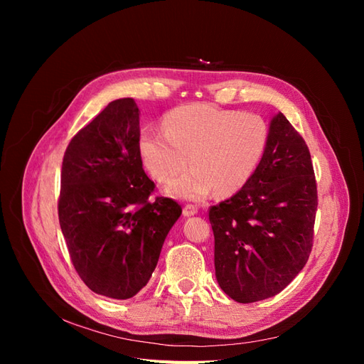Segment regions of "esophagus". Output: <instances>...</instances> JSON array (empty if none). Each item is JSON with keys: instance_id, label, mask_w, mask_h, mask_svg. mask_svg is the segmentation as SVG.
<instances>
[{"instance_id": "34e87169", "label": "esophagus", "mask_w": 364, "mask_h": 364, "mask_svg": "<svg viewBox=\"0 0 364 364\" xmlns=\"http://www.w3.org/2000/svg\"><path fill=\"white\" fill-rule=\"evenodd\" d=\"M197 211H199V209H197L196 205H185V208H183V215H185V217H191V215H196Z\"/></svg>"}]
</instances>
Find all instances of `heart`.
Masks as SVG:
<instances>
[{
    "mask_svg": "<svg viewBox=\"0 0 364 364\" xmlns=\"http://www.w3.org/2000/svg\"><path fill=\"white\" fill-rule=\"evenodd\" d=\"M164 132L142 130L139 156L151 178L173 182L168 191L199 200L215 188L220 196L240 191L255 174L269 144V126L261 115L209 105H185L162 119Z\"/></svg>",
    "mask_w": 364,
    "mask_h": 364,
    "instance_id": "obj_1",
    "label": "heart"
}]
</instances>
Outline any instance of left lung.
Segmentation results:
<instances>
[{
  "mask_svg": "<svg viewBox=\"0 0 364 364\" xmlns=\"http://www.w3.org/2000/svg\"><path fill=\"white\" fill-rule=\"evenodd\" d=\"M317 186L310 150L281 112L252 179L209 208L217 282L240 304L264 301L297 277L313 247Z\"/></svg>",
  "mask_w": 364,
  "mask_h": 364,
  "instance_id": "8db88e82",
  "label": "left lung"
}]
</instances>
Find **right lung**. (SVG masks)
<instances>
[{"label": "right lung", "mask_w": 364, "mask_h": 364, "mask_svg": "<svg viewBox=\"0 0 364 364\" xmlns=\"http://www.w3.org/2000/svg\"><path fill=\"white\" fill-rule=\"evenodd\" d=\"M134 98L111 102L77 132L63 155L59 223L75 272L94 293L129 299L146 287L182 214L155 183L138 150Z\"/></svg>", "instance_id": "right-lung-1"}]
</instances>
